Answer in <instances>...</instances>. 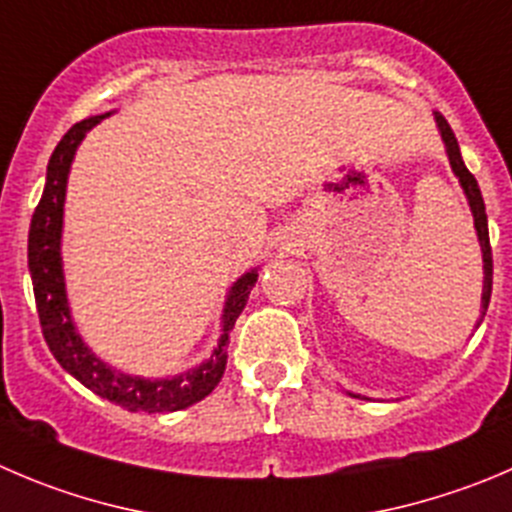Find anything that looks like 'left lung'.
Listing matches in <instances>:
<instances>
[{
	"label": "left lung",
	"mask_w": 512,
	"mask_h": 512,
	"mask_svg": "<svg viewBox=\"0 0 512 512\" xmlns=\"http://www.w3.org/2000/svg\"><path fill=\"white\" fill-rule=\"evenodd\" d=\"M437 120V128H440L442 140H445V148H447V158H450L452 170L455 175L460 178V186L465 191L467 201H470V211L475 216V231H478V241L480 248H483V269H485V284H483V314L488 311L490 304V294H493V248H490V236H488V213H485V203L483 196H480V188H478V180L470 170L465 168L462 163V155H460V145H457L455 133H452L450 123L442 118L440 113L435 115Z\"/></svg>",
	"instance_id": "8db88e82"
}]
</instances>
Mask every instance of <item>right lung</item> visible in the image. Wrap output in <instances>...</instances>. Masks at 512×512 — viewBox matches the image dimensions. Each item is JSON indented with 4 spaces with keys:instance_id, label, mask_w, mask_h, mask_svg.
<instances>
[{
    "instance_id": "right-lung-1",
    "label": "right lung",
    "mask_w": 512,
    "mask_h": 512,
    "mask_svg": "<svg viewBox=\"0 0 512 512\" xmlns=\"http://www.w3.org/2000/svg\"><path fill=\"white\" fill-rule=\"evenodd\" d=\"M105 115L80 120L65 133L57 143L47 165V183L42 191L40 203L34 208L32 226H29V274H32L34 301L40 314L42 334L55 354L57 362L67 369L75 379H80L87 389L110 399L115 405L125 407L128 412H175L196 405L203 397L216 389L226 369V342L228 332L236 324L238 314L246 306L248 294L259 279L256 271H248L233 284L228 294L226 309H223V337L213 357L198 369L183 372L173 379H140L130 374L115 372L105 362L95 357L82 344L80 334L70 319V306L65 296V276H62L60 259V236H62V206H65V188L70 163L80 140L90 128H95Z\"/></svg>"
}]
</instances>
